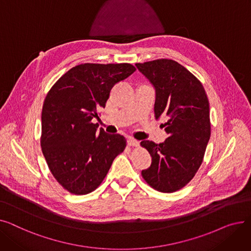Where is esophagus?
<instances>
[{"mask_svg":"<svg viewBox=\"0 0 251 251\" xmlns=\"http://www.w3.org/2000/svg\"><path fill=\"white\" fill-rule=\"evenodd\" d=\"M127 143H128L129 147H139V142H138L136 139L131 138V137L128 138Z\"/></svg>","mask_w":251,"mask_h":251,"instance_id":"1","label":"esophagus"}]
</instances>
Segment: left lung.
Listing matches in <instances>:
<instances>
[{
  "mask_svg": "<svg viewBox=\"0 0 251 251\" xmlns=\"http://www.w3.org/2000/svg\"><path fill=\"white\" fill-rule=\"evenodd\" d=\"M155 88L154 115L164 116L168 138L160 144L142 140L151 165L141 175L153 189L171 193L191 181L199 171L210 137L209 103L201 82L170 59L135 64Z\"/></svg>",
  "mask_w": 251,
  "mask_h": 251,
  "instance_id": "1",
  "label": "left lung"
}]
</instances>
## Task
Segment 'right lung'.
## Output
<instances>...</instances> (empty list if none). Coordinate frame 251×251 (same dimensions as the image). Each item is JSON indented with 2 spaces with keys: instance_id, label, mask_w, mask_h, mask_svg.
Wrapping results in <instances>:
<instances>
[{
  "instance_id": "add662e5",
  "label": "right lung",
  "mask_w": 251,
  "mask_h": 251,
  "mask_svg": "<svg viewBox=\"0 0 251 251\" xmlns=\"http://www.w3.org/2000/svg\"><path fill=\"white\" fill-rule=\"evenodd\" d=\"M136 68L128 63L77 65L51 86L42 112L41 146L52 176L75 195L96 190L126 139L91 120L105 107L113 86Z\"/></svg>"
}]
</instances>
